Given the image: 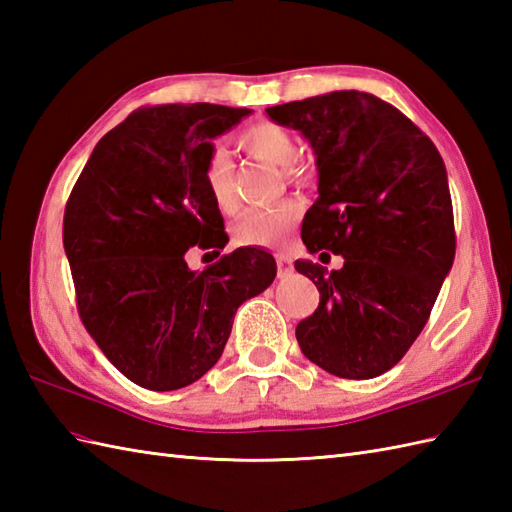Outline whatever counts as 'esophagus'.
<instances>
[{"mask_svg": "<svg viewBox=\"0 0 512 512\" xmlns=\"http://www.w3.org/2000/svg\"><path fill=\"white\" fill-rule=\"evenodd\" d=\"M275 259H277V277H279V279L290 277V275H292V262H290V257L277 255Z\"/></svg>", "mask_w": 512, "mask_h": 512, "instance_id": "obj_1", "label": "esophagus"}]
</instances>
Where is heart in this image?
I'll return each mask as SVG.
<instances>
[{
	"label": "heart",
	"mask_w": 512,
	"mask_h": 512,
	"mask_svg": "<svg viewBox=\"0 0 512 512\" xmlns=\"http://www.w3.org/2000/svg\"><path fill=\"white\" fill-rule=\"evenodd\" d=\"M237 145L248 156L264 160L273 167H284L281 173L292 184H303L308 180V169L297 162V138L286 125L275 121H259L244 127L237 134ZM204 182L215 209L231 215L237 211V195L231 180V160L224 149H213L204 167ZM299 204L295 200H284L262 209H248L233 224V239L237 246L268 248L277 246L288 235L292 224L297 222Z\"/></svg>",
	"instance_id": "b5f03b06"
}]
</instances>
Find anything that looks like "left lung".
<instances>
[{
  "mask_svg": "<svg viewBox=\"0 0 512 512\" xmlns=\"http://www.w3.org/2000/svg\"><path fill=\"white\" fill-rule=\"evenodd\" d=\"M266 114L317 154L319 198L303 217V244L345 259L332 273L295 262L321 295L297 325L301 352L339 378L385 374L418 339L453 266L442 156L405 114L367 92H330Z\"/></svg>",
  "mask_w": 512,
  "mask_h": 512,
  "instance_id": "8db88e82",
  "label": "left lung"
}]
</instances>
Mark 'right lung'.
Listing matches in <instances>:
<instances>
[{"mask_svg":"<svg viewBox=\"0 0 512 512\" xmlns=\"http://www.w3.org/2000/svg\"><path fill=\"white\" fill-rule=\"evenodd\" d=\"M248 114L211 103L140 107L99 140L65 204L79 317L118 372L145 389H180L209 372L237 308L277 275L273 255L250 246L202 273L184 262L195 244L228 242L204 167L211 140Z\"/></svg>","mask_w":512,"mask_h":512,"instance_id":"right-lung-1","label":"right lung"}]
</instances>
